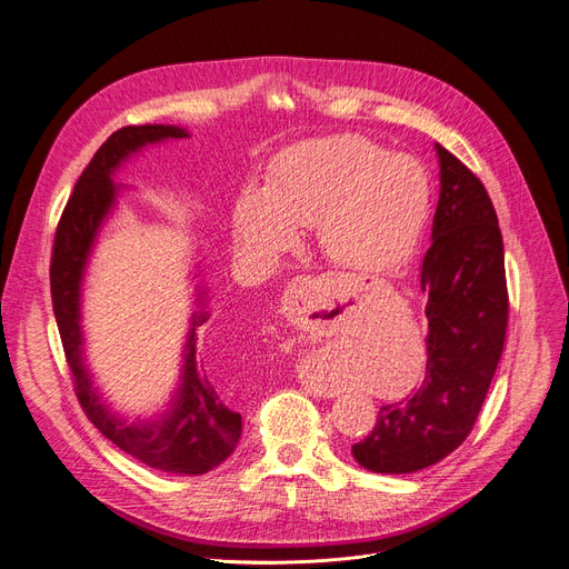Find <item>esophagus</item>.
<instances>
[{
    "mask_svg": "<svg viewBox=\"0 0 569 569\" xmlns=\"http://www.w3.org/2000/svg\"><path fill=\"white\" fill-rule=\"evenodd\" d=\"M299 281H306V279H299ZM290 292H292V290H290Z\"/></svg>",
    "mask_w": 569,
    "mask_h": 569,
    "instance_id": "1",
    "label": "esophagus"
}]
</instances>
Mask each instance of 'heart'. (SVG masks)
Returning a JSON list of instances; mask_svg holds the SVG:
<instances>
[{
    "label": "heart",
    "instance_id": "b5f03b06",
    "mask_svg": "<svg viewBox=\"0 0 569 569\" xmlns=\"http://www.w3.org/2000/svg\"><path fill=\"white\" fill-rule=\"evenodd\" d=\"M429 209L431 183L420 161L347 133L281 151L266 188L238 194L233 236L253 258H279L295 244L297 227L316 224L336 266L392 274L416 253Z\"/></svg>",
    "mask_w": 569,
    "mask_h": 569
}]
</instances>
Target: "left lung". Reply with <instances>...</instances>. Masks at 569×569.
<instances>
[{"instance_id":"8db88e82","label":"left lung","mask_w":569,"mask_h":569,"mask_svg":"<svg viewBox=\"0 0 569 569\" xmlns=\"http://www.w3.org/2000/svg\"><path fill=\"white\" fill-rule=\"evenodd\" d=\"M440 199L420 286L427 295V375L418 392L381 406L372 433L351 447L360 468L410 475L470 436L508 327L503 242L479 177L436 144Z\"/></svg>"}]
</instances>
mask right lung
<instances>
[{"instance_id":"add662e5","label":"right lung","mask_w":569,"mask_h":569,"mask_svg":"<svg viewBox=\"0 0 569 569\" xmlns=\"http://www.w3.org/2000/svg\"><path fill=\"white\" fill-rule=\"evenodd\" d=\"M190 133L172 124L122 127L97 149L88 168L81 172L61 216L54 251H51V301L66 349L77 399L88 420L129 456L153 470L170 475H206L231 456L240 440L242 418L218 392L197 349L194 329L209 320L206 290L197 292V311L183 349L181 383L170 408L157 420L127 422L113 412L92 388L90 372L83 363L81 333V283L97 233L111 216L118 201L113 174L120 166L147 144Z\"/></svg>"}]
</instances>
